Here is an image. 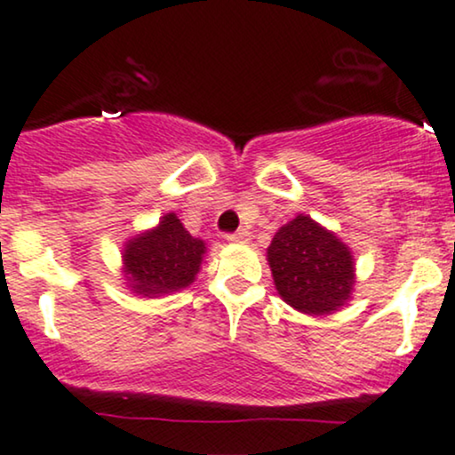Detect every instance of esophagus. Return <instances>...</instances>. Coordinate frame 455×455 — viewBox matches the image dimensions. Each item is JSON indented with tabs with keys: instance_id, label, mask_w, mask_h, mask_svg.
Masks as SVG:
<instances>
[{
	"instance_id": "obj_1",
	"label": "esophagus",
	"mask_w": 455,
	"mask_h": 455,
	"mask_svg": "<svg viewBox=\"0 0 455 455\" xmlns=\"http://www.w3.org/2000/svg\"><path fill=\"white\" fill-rule=\"evenodd\" d=\"M227 239L231 243H245L250 239V233L245 231V228H239V231H235L231 235H227Z\"/></svg>"
}]
</instances>
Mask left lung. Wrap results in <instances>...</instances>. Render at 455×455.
Listing matches in <instances>:
<instances>
[{
    "mask_svg": "<svg viewBox=\"0 0 455 455\" xmlns=\"http://www.w3.org/2000/svg\"><path fill=\"white\" fill-rule=\"evenodd\" d=\"M267 260L278 295L304 315H331L353 293L355 260L348 245L304 213L274 235Z\"/></svg>",
    "mask_w": 455,
    "mask_h": 455,
    "instance_id": "8db88e82",
    "label": "left lung"
}]
</instances>
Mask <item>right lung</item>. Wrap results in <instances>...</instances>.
Masks as SVG:
<instances>
[{
	"label": "right lung",
	"mask_w": 455,
	"mask_h": 455,
	"mask_svg": "<svg viewBox=\"0 0 455 455\" xmlns=\"http://www.w3.org/2000/svg\"><path fill=\"white\" fill-rule=\"evenodd\" d=\"M205 242L192 237L175 213H166L151 231L128 239L124 271L137 295L160 297L186 289L201 269Z\"/></svg>",
	"instance_id": "right-lung-1"
}]
</instances>
